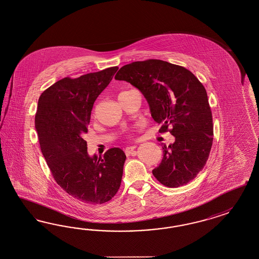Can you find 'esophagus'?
<instances>
[{
    "label": "esophagus",
    "instance_id": "1",
    "mask_svg": "<svg viewBox=\"0 0 259 259\" xmlns=\"http://www.w3.org/2000/svg\"><path fill=\"white\" fill-rule=\"evenodd\" d=\"M136 148H137V146H136V145H133V146H128V147H126V148H125V153H126L127 155H130L132 152L134 151Z\"/></svg>",
    "mask_w": 259,
    "mask_h": 259
}]
</instances>
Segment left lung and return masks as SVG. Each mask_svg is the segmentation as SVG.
I'll return each mask as SVG.
<instances>
[{"mask_svg":"<svg viewBox=\"0 0 259 259\" xmlns=\"http://www.w3.org/2000/svg\"><path fill=\"white\" fill-rule=\"evenodd\" d=\"M115 79L129 82L146 98L153 119L175 142L163 145V158L152 170L168 188L187 185L204 168L213 141L212 114L205 87L188 69L148 59L127 64Z\"/></svg>","mask_w":259,"mask_h":259,"instance_id":"obj_1","label":"left lung"}]
</instances>
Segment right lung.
Masks as SVG:
<instances>
[{
  "label": "right lung",
  "instance_id": "add662e5",
  "mask_svg": "<svg viewBox=\"0 0 259 259\" xmlns=\"http://www.w3.org/2000/svg\"><path fill=\"white\" fill-rule=\"evenodd\" d=\"M117 70L111 67L77 78L65 77L38 100L35 129L54 180L68 194L87 204L110 201L121 184L124 152L114 147L102 157H90L84 140L94 103Z\"/></svg>",
  "mask_w": 259,
  "mask_h": 259
}]
</instances>
